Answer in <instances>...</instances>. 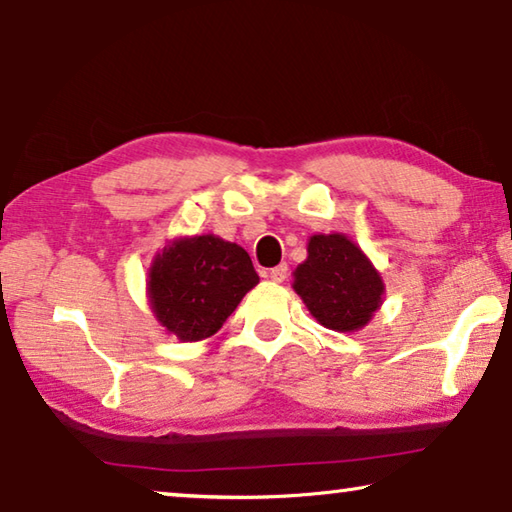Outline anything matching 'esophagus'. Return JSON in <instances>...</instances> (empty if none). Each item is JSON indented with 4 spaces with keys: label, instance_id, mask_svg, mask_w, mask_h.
Instances as JSON below:
<instances>
[{
    "label": "esophagus",
    "instance_id": "34e87169",
    "mask_svg": "<svg viewBox=\"0 0 512 512\" xmlns=\"http://www.w3.org/2000/svg\"><path fill=\"white\" fill-rule=\"evenodd\" d=\"M268 277H271L273 282H284L289 277V266L287 264H280V266L271 268V271H268Z\"/></svg>",
    "mask_w": 512,
    "mask_h": 512
}]
</instances>
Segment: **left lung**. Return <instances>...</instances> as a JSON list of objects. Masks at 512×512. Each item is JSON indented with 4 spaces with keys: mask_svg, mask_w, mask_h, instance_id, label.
Returning <instances> with one entry per match:
<instances>
[{
    "mask_svg": "<svg viewBox=\"0 0 512 512\" xmlns=\"http://www.w3.org/2000/svg\"><path fill=\"white\" fill-rule=\"evenodd\" d=\"M307 262L296 268L293 289L320 325L336 332L363 327L381 305L379 273L343 235H314Z\"/></svg>",
    "mask_w": 512,
    "mask_h": 512,
    "instance_id": "obj_1",
    "label": "left lung"
}]
</instances>
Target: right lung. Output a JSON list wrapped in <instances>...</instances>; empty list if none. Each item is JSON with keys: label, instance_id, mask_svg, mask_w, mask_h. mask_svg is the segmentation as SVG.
I'll list each match as a JSON object with an SVG mask.
<instances>
[{"label": "right lung", "instance_id": "add662e5", "mask_svg": "<svg viewBox=\"0 0 512 512\" xmlns=\"http://www.w3.org/2000/svg\"><path fill=\"white\" fill-rule=\"evenodd\" d=\"M259 282L248 253L214 235L178 239L155 257L149 296L160 323L180 341H201L221 329Z\"/></svg>", "mask_w": 512, "mask_h": 512}]
</instances>
